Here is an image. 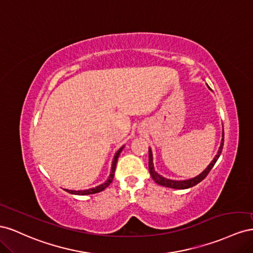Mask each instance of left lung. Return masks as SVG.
Segmentation results:
<instances>
[{
    "label": "left lung",
    "mask_w": 253,
    "mask_h": 253,
    "mask_svg": "<svg viewBox=\"0 0 253 253\" xmlns=\"http://www.w3.org/2000/svg\"><path fill=\"white\" fill-rule=\"evenodd\" d=\"M210 88V86H209ZM211 89V88H210ZM222 147H223V134H222V140L220 143V147L217 155L214 158V160L211 162V164L209 165L207 168V169L201 172V174L197 177H195L193 179L190 180H184V181H174V180H169V179H165L163 177H161L160 175H158L157 172L154 169V164H153V155H151V150L149 149L148 151V169H149V172H150V176L155 180V182L160 184L162 186H167V187H170V189H178V190H184V189H189V187H192L194 185H196L197 183H199L200 181H203V180L208 176L209 172L213 169L214 164L217 161V159L219 158L221 151H222Z\"/></svg>",
    "instance_id": "obj_1"
}]
</instances>
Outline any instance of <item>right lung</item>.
Here are the masks:
<instances>
[{
	"mask_svg": "<svg viewBox=\"0 0 253 253\" xmlns=\"http://www.w3.org/2000/svg\"><path fill=\"white\" fill-rule=\"evenodd\" d=\"M123 147L120 148L118 150V153L115 154L114 156V159H113V163H112V169H111V174L109 176V179L107 180V181L104 183V184H100L96 187H93V189H89V190H84V191H71V190H66L67 192H69L70 194H74V195H90V194H95V193H99L104 191L106 187H108V185H109L112 180H113V177H114V171H115V168H117V162H118V159H119V156L121 154Z\"/></svg>",
	"mask_w": 253,
	"mask_h": 253,
	"instance_id": "obj_1",
	"label": "right lung"
}]
</instances>
